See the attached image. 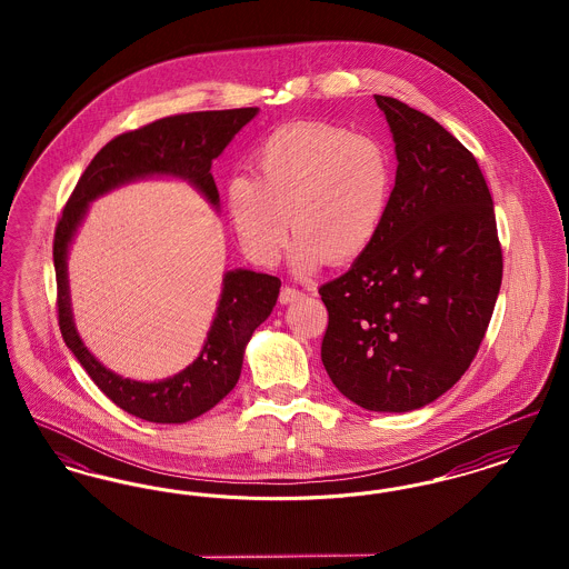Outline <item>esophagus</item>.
I'll use <instances>...</instances> for the list:
<instances>
[{"instance_id": "34e87169", "label": "esophagus", "mask_w": 569, "mask_h": 569, "mask_svg": "<svg viewBox=\"0 0 569 569\" xmlns=\"http://www.w3.org/2000/svg\"><path fill=\"white\" fill-rule=\"evenodd\" d=\"M300 297H302L300 290L292 288V286H283L281 292H279V302H281V305H288V302H295V300H298Z\"/></svg>"}]
</instances>
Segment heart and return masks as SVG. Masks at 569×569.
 <instances>
[{
    "instance_id": "obj_1",
    "label": "heart",
    "mask_w": 569,
    "mask_h": 569,
    "mask_svg": "<svg viewBox=\"0 0 569 569\" xmlns=\"http://www.w3.org/2000/svg\"><path fill=\"white\" fill-rule=\"evenodd\" d=\"M251 168L256 177L223 181V207L244 253L264 267L281 260L290 223L297 271L352 262L378 239L395 193L388 147L325 121L272 130L253 149Z\"/></svg>"
}]
</instances>
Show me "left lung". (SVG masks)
Returning <instances> with one entry per match:
<instances>
[{"mask_svg": "<svg viewBox=\"0 0 569 569\" xmlns=\"http://www.w3.org/2000/svg\"><path fill=\"white\" fill-rule=\"evenodd\" d=\"M397 151L390 211L352 269L320 288L322 362L369 411L429 406L469 369L501 288L492 198L471 151L433 117L376 96Z\"/></svg>", "mask_w": 569, "mask_h": 569, "instance_id": "8db88e82", "label": "left lung"}]
</instances>
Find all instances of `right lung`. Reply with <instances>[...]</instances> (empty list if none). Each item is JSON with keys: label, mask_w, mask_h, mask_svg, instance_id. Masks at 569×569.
Returning a JSON list of instances; mask_svg holds the SVG:
<instances>
[{"label": "right lung", "mask_w": 569, "mask_h": 569, "mask_svg": "<svg viewBox=\"0 0 569 569\" xmlns=\"http://www.w3.org/2000/svg\"><path fill=\"white\" fill-rule=\"evenodd\" d=\"M256 114L258 109L172 114L112 138L84 168L54 228L57 318L61 337L110 401L147 422L181 425L193 420L216 407L237 386L244 346L253 330L271 316L281 281L264 272L243 269L226 272L216 318L200 356L181 373L147 383L112 373L84 348L70 309L68 247L91 200L142 177L168 174L186 179L217 207L219 193L211 163Z\"/></svg>", "instance_id": "add662e5"}]
</instances>
